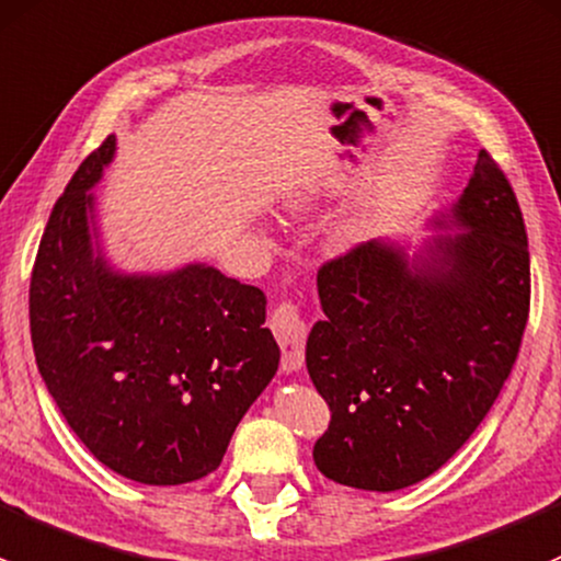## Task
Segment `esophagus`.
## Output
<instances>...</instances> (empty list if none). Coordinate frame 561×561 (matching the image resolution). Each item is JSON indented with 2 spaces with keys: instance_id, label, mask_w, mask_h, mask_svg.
I'll return each instance as SVG.
<instances>
[{
  "instance_id": "34e87169",
  "label": "esophagus",
  "mask_w": 561,
  "mask_h": 561,
  "mask_svg": "<svg viewBox=\"0 0 561 561\" xmlns=\"http://www.w3.org/2000/svg\"><path fill=\"white\" fill-rule=\"evenodd\" d=\"M270 329L278 337V345L283 351V373H297L305 365V340H308V323L299 316L297 305H278L275 313L270 316Z\"/></svg>"
}]
</instances>
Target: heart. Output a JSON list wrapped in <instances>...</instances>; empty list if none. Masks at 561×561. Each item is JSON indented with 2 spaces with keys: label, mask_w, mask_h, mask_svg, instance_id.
Listing matches in <instances>:
<instances>
[{
  "label": "heart",
  "mask_w": 561,
  "mask_h": 561,
  "mask_svg": "<svg viewBox=\"0 0 561 561\" xmlns=\"http://www.w3.org/2000/svg\"><path fill=\"white\" fill-rule=\"evenodd\" d=\"M319 196H321V188H316V186L291 188V192L286 194V210H291V213L310 210V207L319 202Z\"/></svg>",
  "instance_id": "b5f03b06"
}]
</instances>
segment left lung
I'll use <instances>...</instances> for the list:
<instances>
[{
	"instance_id": "8db88e82",
	"label": "left lung",
	"mask_w": 561,
	"mask_h": 561,
	"mask_svg": "<svg viewBox=\"0 0 561 561\" xmlns=\"http://www.w3.org/2000/svg\"><path fill=\"white\" fill-rule=\"evenodd\" d=\"M435 234L373 240L319 273L308 373L332 410L313 448L334 483L397 492L440 470L486 419L529 316L522 207L486 151Z\"/></svg>"
}]
</instances>
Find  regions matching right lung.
I'll use <instances>...</instances> for the list:
<instances>
[{
  "label": "right lung",
  "mask_w": 561,
  "mask_h": 561,
  "mask_svg": "<svg viewBox=\"0 0 561 561\" xmlns=\"http://www.w3.org/2000/svg\"><path fill=\"white\" fill-rule=\"evenodd\" d=\"M110 135L54 205L28 286L37 369L67 424L118 476L199 481L278 373L262 288L210 264L121 273L102 251L96 194Z\"/></svg>",
  "instance_id": "obj_1"
}]
</instances>
